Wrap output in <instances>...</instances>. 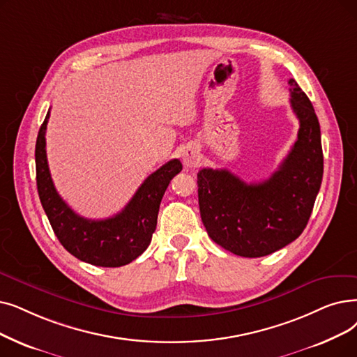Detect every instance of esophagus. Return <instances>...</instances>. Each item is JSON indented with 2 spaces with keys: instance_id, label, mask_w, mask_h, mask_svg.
<instances>
[{
  "instance_id": "34e87169",
  "label": "esophagus",
  "mask_w": 357,
  "mask_h": 357,
  "mask_svg": "<svg viewBox=\"0 0 357 357\" xmlns=\"http://www.w3.org/2000/svg\"><path fill=\"white\" fill-rule=\"evenodd\" d=\"M182 160H183V165L187 167H195L199 160H201V154H199V150L194 146H188L185 147L182 150Z\"/></svg>"
}]
</instances>
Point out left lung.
<instances>
[{
  "mask_svg": "<svg viewBox=\"0 0 357 357\" xmlns=\"http://www.w3.org/2000/svg\"><path fill=\"white\" fill-rule=\"evenodd\" d=\"M290 105L299 119L298 140L266 181L246 183L227 169L197 175L201 220L208 236L231 254L266 257L298 239L321 188V130L311 100L293 79Z\"/></svg>",
  "mask_w": 357,
  "mask_h": 357,
  "instance_id": "1",
  "label": "left lung"
}]
</instances>
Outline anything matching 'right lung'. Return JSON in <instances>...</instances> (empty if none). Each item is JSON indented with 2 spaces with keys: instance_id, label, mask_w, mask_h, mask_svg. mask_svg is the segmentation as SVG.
Returning a JSON list of instances; mask_svg holds the SVG:
<instances>
[{
  "instance_id": "1",
  "label": "right lung",
  "mask_w": 357,
  "mask_h": 357,
  "mask_svg": "<svg viewBox=\"0 0 357 357\" xmlns=\"http://www.w3.org/2000/svg\"><path fill=\"white\" fill-rule=\"evenodd\" d=\"M40 126L35 159L36 183L42 207L58 241L66 250L98 267H121L140 257L156 230L160 201L169 182L182 170L178 159L169 160L153 172L118 214L103 220H90L74 213L56 192L46 159V123Z\"/></svg>"
}]
</instances>
